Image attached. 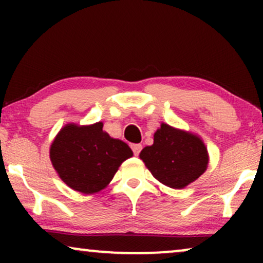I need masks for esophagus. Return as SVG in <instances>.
<instances>
[{
    "label": "esophagus",
    "instance_id": "obj_1",
    "mask_svg": "<svg viewBox=\"0 0 263 263\" xmlns=\"http://www.w3.org/2000/svg\"><path fill=\"white\" fill-rule=\"evenodd\" d=\"M130 147L133 149V153H134V156H139L140 152H141V149H142V146L140 145V143H133Z\"/></svg>",
    "mask_w": 263,
    "mask_h": 263
}]
</instances>
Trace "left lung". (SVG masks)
I'll return each instance as SVG.
<instances>
[{"mask_svg": "<svg viewBox=\"0 0 263 263\" xmlns=\"http://www.w3.org/2000/svg\"><path fill=\"white\" fill-rule=\"evenodd\" d=\"M140 158L154 177L174 189H182L206 171L208 154L197 136L161 124L152 146L141 151Z\"/></svg>", "mask_w": 263, "mask_h": 263, "instance_id": "obj_1", "label": "left lung"}]
</instances>
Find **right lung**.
Instances as JSON below:
<instances>
[{"label":"right lung","instance_id":"1","mask_svg":"<svg viewBox=\"0 0 263 263\" xmlns=\"http://www.w3.org/2000/svg\"><path fill=\"white\" fill-rule=\"evenodd\" d=\"M132 156L127 143L103 132L102 122L88 127L66 125L50 148L51 163L62 181L84 194L105 188Z\"/></svg>","mask_w":263,"mask_h":263}]
</instances>
